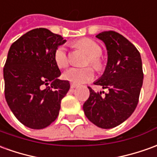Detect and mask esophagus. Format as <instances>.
Instances as JSON below:
<instances>
[{"label":"esophagus","mask_w":157,"mask_h":157,"mask_svg":"<svg viewBox=\"0 0 157 157\" xmlns=\"http://www.w3.org/2000/svg\"><path fill=\"white\" fill-rule=\"evenodd\" d=\"M70 87H71V89H74V88L78 87V85H77V84H71Z\"/></svg>","instance_id":"esophagus-1"}]
</instances>
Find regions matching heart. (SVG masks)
Wrapping results in <instances>:
<instances>
[{
	"mask_svg": "<svg viewBox=\"0 0 157 157\" xmlns=\"http://www.w3.org/2000/svg\"><path fill=\"white\" fill-rule=\"evenodd\" d=\"M77 48L84 51L89 56L87 63H90L91 66L96 70H101L102 63L99 56L101 55V48L98 44L90 39L79 40L75 43ZM54 60L56 64L60 68H64L68 64V57L67 50L64 46H59L54 53ZM63 78L65 80L71 82L74 84H81L92 80L94 77V73L91 67L84 68H75L72 67L65 71L63 74Z\"/></svg>",
	"mask_w": 157,
	"mask_h": 157,
	"instance_id": "1",
	"label": "heart"
}]
</instances>
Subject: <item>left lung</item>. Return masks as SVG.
Returning <instances> with one entry per match:
<instances>
[{
	"instance_id": "1",
	"label": "left lung",
	"mask_w": 157,
	"mask_h": 157,
	"mask_svg": "<svg viewBox=\"0 0 157 157\" xmlns=\"http://www.w3.org/2000/svg\"><path fill=\"white\" fill-rule=\"evenodd\" d=\"M95 37L104 42L107 63L102 76L94 82L108 92H94L83 105L91 123L101 128H112L129 117L137 106L143 84V69L140 52L130 41L114 31H105ZM104 93V91H103Z\"/></svg>"
}]
</instances>
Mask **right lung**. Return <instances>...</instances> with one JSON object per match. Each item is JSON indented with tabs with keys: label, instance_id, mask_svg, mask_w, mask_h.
<instances>
[{
	"label": "right lung",
	"instance_id": "obj_1",
	"mask_svg": "<svg viewBox=\"0 0 157 157\" xmlns=\"http://www.w3.org/2000/svg\"><path fill=\"white\" fill-rule=\"evenodd\" d=\"M66 41L40 28L24 34L10 47L3 69L6 101L28 128H45L58 117L70 84L58 78L61 72L54 53Z\"/></svg>",
	"mask_w": 157,
	"mask_h": 157
}]
</instances>
